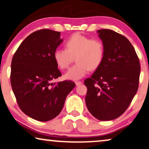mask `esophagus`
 I'll use <instances>...</instances> for the list:
<instances>
[{
	"label": "esophagus",
	"mask_w": 149,
	"mask_h": 149,
	"mask_svg": "<svg viewBox=\"0 0 149 149\" xmlns=\"http://www.w3.org/2000/svg\"><path fill=\"white\" fill-rule=\"evenodd\" d=\"M75 84H76L77 86H79V85L82 84V82L81 81H75Z\"/></svg>",
	"instance_id": "obj_1"
}]
</instances>
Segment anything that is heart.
Here are the masks:
<instances>
[{"instance_id":"1","label":"heart","mask_w":149,"mask_h":149,"mask_svg":"<svg viewBox=\"0 0 149 149\" xmlns=\"http://www.w3.org/2000/svg\"><path fill=\"white\" fill-rule=\"evenodd\" d=\"M66 49H58L54 59L59 68H68L74 58L77 63L64 74L68 80L83 78L89 70H94L100 66L104 56V47L102 40L81 34H74L65 43Z\"/></svg>"}]
</instances>
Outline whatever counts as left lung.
<instances>
[{
  "mask_svg": "<svg viewBox=\"0 0 149 149\" xmlns=\"http://www.w3.org/2000/svg\"><path fill=\"white\" fill-rule=\"evenodd\" d=\"M104 47L100 66L84 83L85 103L93 117L111 121L120 117L138 91L140 74L138 57L131 42L113 30L97 31Z\"/></svg>",
  "mask_w": 149,
  "mask_h": 149,
  "instance_id": "left-lung-1",
  "label": "left lung"
}]
</instances>
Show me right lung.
Instances as JSON below:
<instances>
[{"label": "right lung", "instance_id": "right-lung-1", "mask_svg": "<svg viewBox=\"0 0 149 149\" xmlns=\"http://www.w3.org/2000/svg\"><path fill=\"white\" fill-rule=\"evenodd\" d=\"M62 42L60 32L38 30L25 38L12 59L11 84L18 105L37 121L57 117L75 86L70 81L52 82L62 76L54 53Z\"/></svg>", "mask_w": 149, "mask_h": 149}]
</instances>
